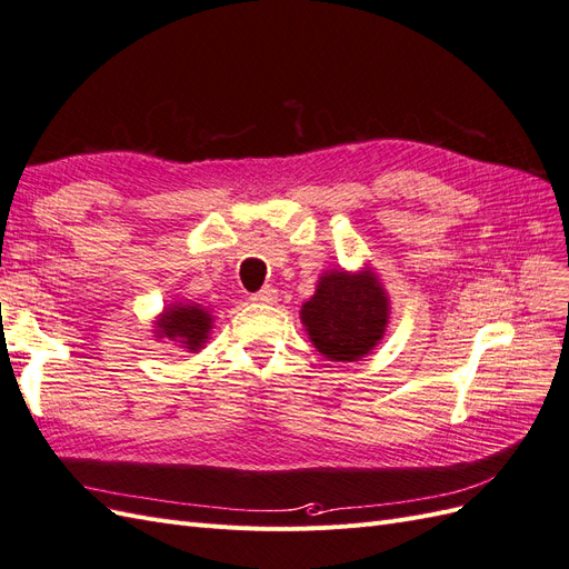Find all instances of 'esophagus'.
<instances>
[{
    "label": "esophagus",
    "instance_id": "1",
    "mask_svg": "<svg viewBox=\"0 0 569 569\" xmlns=\"http://www.w3.org/2000/svg\"><path fill=\"white\" fill-rule=\"evenodd\" d=\"M274 299H278V289L270 284H266L263 289H258L256 295H251V301H256V303H272Z\"/></svg>",
    "mask_w": 569,
    "mask_h": 569
}]
</instances>
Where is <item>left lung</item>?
<instances>
[{
  "instance_id": "8db88e82",
  "label": "left lung",
  "mask_w": 569,
  "mask_h": 569,
  "mask_svg": "<svg viewBox=\"0 0 569 569\" xmlns=\"http://www.w3.org/2000/svg\"><path fill=\"white\" fill-rule=\"evenodd\" d=\"M301 322L325 358L358 360L387 330L389 297L372 270H330L301 306Z\"/></svg>"
}]
</instances>
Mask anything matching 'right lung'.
I'll return each instance as SVG.
<instances>
[{
    "mask_svg": "<svg viewBox=\"0 0 569 569\" xmlns=\"http://www.w3.org/2000/svg\"><path fill=\"white\" fill-rule=\"evenodd\" d=\"M213 316L199 303H173L157 320V337L176 341L187 351L203 349L209 339Z\"/></svg>",
    "mask_w": 569,
    "mask_h": 569,
    "instance_id": "right-lung-1",
    "label": "right lung"
}]
</instances>
